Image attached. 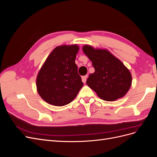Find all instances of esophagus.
Returning a JSON list of instances; mask_svg holds the SVG:
<instances>
[{"instance_id":"obj_1","label":"esophagus","mask_w":157,"mask_h":157,"mask_svg":"<svg viewBox=\"0 0 157 157\" xmlns=\"http://www.w3.org/2000/svg\"><path fill=\"white\" fill-rule=\"evenodd\" d=\"M87 78H88V75H85V76H83V77H82V82L84 83H85V82H86Z\"/></svg>"}]
</instances>
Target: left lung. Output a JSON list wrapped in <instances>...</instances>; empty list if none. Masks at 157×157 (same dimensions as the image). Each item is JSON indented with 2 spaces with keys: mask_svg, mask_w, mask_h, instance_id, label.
Masks as SVG:
<instances>
[{
  "mask_svg": "<svg viewBox=\"0 0 157 157\" xmlns=\"http://www.w3.org/2000/svg\"><path fill=\"white\" fill-rule=\"evenodd\" d=\"M82 50L95 69L86 80L88 86L105 101H113L124 97L131 86L132 78L122 61L105 49L85 45Z\"/></svg>",
  "mask_w": 157,
  "mask_h": 157,
  "instance_id": "8db88e82",
  "label": "left lung"
}]
</instances>
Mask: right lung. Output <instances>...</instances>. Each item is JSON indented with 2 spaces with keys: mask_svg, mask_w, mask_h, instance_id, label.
Returning <instances> with one entry per match:
<instances>
[{
  "mask_svg": "<svg viewBox=\"0 0 157 157\" xmlns=\"http://www.w3.org/2000/svg\"><path fill=\"white\" fill-rule=\"evenodd\" d=\"M77 44L57 46L42 66L36 77V88L44 100L55 106L72 101L83 86L75 63Z\"/></svg>",
  "mask_w": 157,
  "mask_h": 157,
  "instance_id": "1",
  "label": "right lung"
}]
</instances>
